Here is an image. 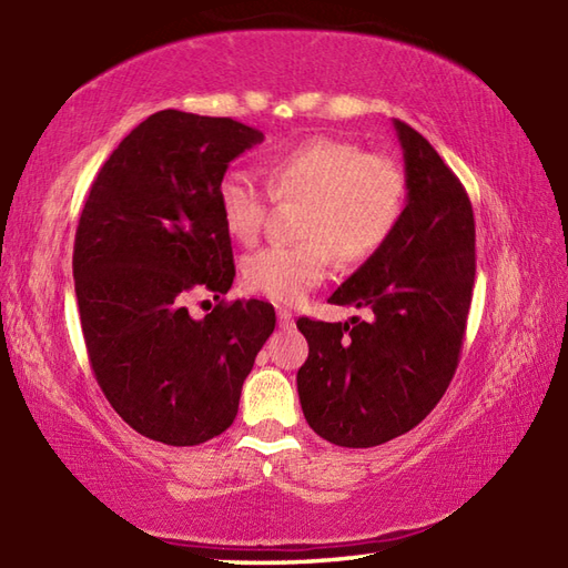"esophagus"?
Instances as JSON below:
<instances>
[{"label":"esophagus","instance_id":"esophagus-1","mask_svg":"<svg viewBox=\"0 0 568 568\" xmlns=\"http://www.w3.org/2000/svg\"><path fill=\"white\" fill-rule=\"evenodd\" d=\"M277 324H281L283 329L293 327V324H295V320H293V312H287V310H277Z\"/></svg>","mask_w":568,"mask_h":568}]
</instances>
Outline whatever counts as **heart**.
I'll use <instances>...</instances> for the list:
<instances>
[{
    "instance_id": "obj_1",
    "label": "heart",
    "mask_w": 568,
    "mask_h": 568,
    "mask_svg": "<svg viewBox=\"0 0 568 568\" xmlns=\"http://www.w3.org/2000/svg\"><path fill=\"white\" fill-rule=\"evenodd\" d=\"M263 190L246 171H226L216 185L224 229L241 244L263 232L271 197L303 204L293 246L261 248L244 261L251 293L297 305L324 283L332 253L344 263L371 258L395 232L407 197L405 175L388 155L361 153L352 141L310 136L265 161Z\"/></svg>"
}]
</instances>
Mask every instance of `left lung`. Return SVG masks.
Wrapping results in <instances>:
<instances>
[{"mask_svg":"<svg viewBox=\"0 0 568 568\" xmlns=\"http://www.w3.org/2000/svg\"><path fill=\"white\" fill-rule=\"evenodd\" d=\"M407 204L393 236L329 303L368 307V322L297 320L310 356L297 371L305 419L322 439L368 449L417 427L462 356L476 277L474 207L432 143L395 119Z\"/></svg>","mask_w":568,"mask_h":568,"instance_id":"8db88e82","label":"left lung"}]
</instances>
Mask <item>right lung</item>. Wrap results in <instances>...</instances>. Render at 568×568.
I'll use <instances>...</instances> for the list:
<instances>
[{
    "mask_svg": "<svg viewBox=\"0 0 568 568\" xmlns=\"http://www.w3.org/2000/svg\"><path fill=\"white\" fill-rule=\"evenodd\" d=\"M261 141L229 116L155 112L84 200L72 275L90 366L116 415L153 442L195 446L232 425L275 329L273 305L222 300L236 268L216 185ZM202 292L221 305L195 321L186 300Z\"/></svg>",
    "mask_w": 568,
    "mask_h": 568,
    "instance_id": "right-lung-1",
    "label": "right lung"
}]
</instances>
